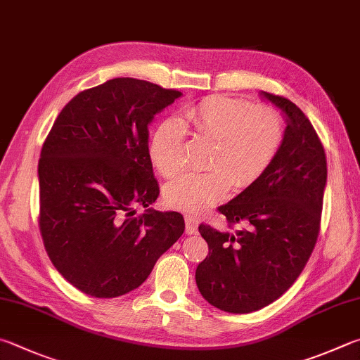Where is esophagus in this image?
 Masks as SVG:
<instances>
[{"instance_id": "obj_1", "label": "esophagus", "mask_w": 360, "mask_h": 360, "mask_svg": "<svg viewBox=\"0 0 360 360\" xmlns=\"http://www.w3.org/2000/svg\"><path fill=\"white\" fill-rule=\"evenodd\" d=\"M198 226V219L195 215H186V233L187 234H195L197 233Z\"/></svg>"}]
</instances>
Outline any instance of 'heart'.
<instances>
[{
	"label": "heart",
	"instance_id": "obj_1",
	"mask_svg": "<svg viewBox=\"0 0 360 360\" xmlns=\"http://www.w3.org/2000/svg\"><path fill=\"white\" fill-rule=\"evenodd\" d=\"M186 121L198 136L212 141L206 173L188 174L167 187L168 206L202 212L217 205L233 187L253 184L276 160L283 145V121L276 110L226 96H211L186 108ZM149 154L167 179L178 178L187 167L186 132L169 120L155 130Z\"/></svg>",
	"mask_w": 360,
	"mask_h": 360
}]
</instances>
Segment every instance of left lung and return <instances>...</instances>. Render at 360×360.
<instances>
[{
    "instance_id": "obj_1",
    "label": "left lung",
    "mask_w": 360,
    "mask_h": 360,
    "mask_svg": "<svg viewBox=\"0 0 360 360\" xmlns=\"http://www.w3.org/2000/svg\"><path fill=\"white\" fill-rule=\"evenodd\" d=\"M286 117L276 160L236 198L221 205L228 226L201 224L209 255L195 272L209 304L250 313L272 304L296 282L315 248L321 224L328 160L323 143L296 103L261 91Z\"/></svg>"
}]
</instances>
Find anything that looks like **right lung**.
<instances>
[{
	"mask_svg": "<svg viewBox=\"0 0 360 360\" xmlns=\"http://www.w3.org/2000/svg\"><path fill=\"white\" fill-rule=\"evenodd\" d=\"M182 93L113 78L78 93L58 115L39 159V228L56 271L77 290L110 299L145 282L184 233L159 197L148 126ZM148 207L136 216L134 206Z\"/></svg>",
	"mask_w": 360,
	"mask_h": 360,
	"instance_id": "obj_1",
	"label": "right lung"
}]
</instances>
